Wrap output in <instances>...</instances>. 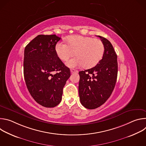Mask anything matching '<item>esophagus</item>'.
I'll list each match as a JSON object with an SVG mask.
<instances>
[{"label":"esophagus","instance_id":"34e87169","mask_svg":"<svg viewBox=\"0 0 146 146\" xmlns=\"http://www.w3.org/2000/svg\"><path fill=\"white\" fill-rule=\"evenodd\" d=\"M70 72H71V73H77L78 72V71L77 70H75V69H71L70 70Z\"/></svg>","mask_w":146,"mask_h":146}]
</instances>
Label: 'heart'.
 Here are the masks:
<instances>
[{
  "instance_id": "heart-1",
  "label": "heart",
  "mask_w": 146,
  "mask_h": 146,
  "mask_svg": "<svg viewBox=\"0 0 146 146\" xmlns=\"http://www.w3.org/2000/svg\"><path fill=\"white\" fill-rule=\"evenodd\" d=\"M67 41L68 44L63 42L57 43L55 51L63 61L68 60L75 54L76 56L66 64L70 68H92L100 60L105 52V46L99 38L74 35L69 37Z\"/></svg>"
}]
</instances>
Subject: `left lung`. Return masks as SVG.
<instances>
[{"mask_svg":"<svg viewBox=\"0 0 146 146\" xmlns=\"http://www.w3.org/2000/svg\"><path fill=\"white\" fill-rule=\"evenodd\" d=\"M101 38L105 46L102 59L94 68L79 72L80 102L88 109L99 108L109 98L114 88L118 73L117 55L110 41Z\"/></svg>","mask_w":146,"mask_h":146,"instance_id":"1","label":"left lung"}]
</instances>
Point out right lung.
<instances>
[{"mask_svg":"<svg viewBox=\"0 0 146 146\" xmlns=\"http://www.w3.org/2000/svg\"><path fill=\"white\" fill-rule=\"evenodd\" d=\"M60 39L55 35H40L24 50V75L27 88L35 100L45 108L55 107L60 102L63 88L70 76L69 68L55 51Z\"/></svg>","mask_w":146,"mask_h":146,"instance_id":"right-lung-1","label":"right lung"}]
</instances>
